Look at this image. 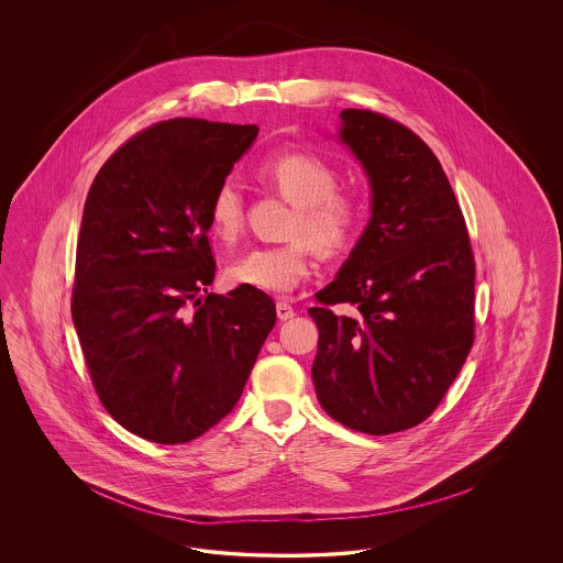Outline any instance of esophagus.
I'll return each instance as SVG.
<instances>
[{"label": "esophagus", "mask_w": 563, "mask_h": 563, "mask_svg": "<svg viewBox=\"0 0 563 563\" xmlns=\"http://www.w3.org/2000/svg\"><path fill=\"white\" fill-rule=\"evenodd\" d=\"M276 314H278L280 321H289V319L295 317L294 306L289 301H285V299L276 301Z\"/></svg>", "instance_id": "34e87169"}]
</instances>
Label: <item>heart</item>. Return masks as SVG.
<instances>
[{"label": "heart", "instance_id": "heart-1", "mask_svg": "<svg viewBox=\"0 0 563 563\" xmlns=\"http://www.w3.org/2000/svg\"><path fill=\"white\" fill-rule=\"evenodd\" d=\"M266 188L294 205L285 236L291 241L257 246L228 268V280L268 294H289L312 274L314 246L340 255L352 246L367 217L365 198L340 188L342 173L314 152H287L260 164ZM246 200L232 177L223 179L209 202V223L217 239L234 242L244 230Z\"/></svg>", "mask_w": 563, "mask_h": 563}]
</instances>
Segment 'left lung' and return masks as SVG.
<instances>
[{
    "label": "left lung",
    "mask_w": 563,
    "mask_h": 563,
    "mask_svg": "<svg viewBox=\"0 0 563 563\" xmlns=\"http://www.w3.org/2000/svg\"><path fill=\"white\" fill-rule=\"evenodd\" d=\"M374 214L338 278L314 295L312 379L340 424L390 434L424 422L475 342V255L441 162L405 124L344 109ZM346 305L349 316L332 308Z\"/></svg>",
    "instance_id": "left-lung-1"
}]
</instances>
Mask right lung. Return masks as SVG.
Returning a JSON list of instances; mask_svg holds the SVG:
<instances>
[{
    "instance_id": "right-lung-1",
    "label": "right lung",
    "mask_w": 563,
    "mask_h": 563,
    "mask_svg": "<svg viewBox=\"0 0 563 563\" xmlns=\"http://www.w3.org/2000/svg\"><path fill=\"white\" fill-rule=\"evenodd\" d=\"M255 124L173 118L131 136L81 214L71 314L92 386L134 434L188 443L241 399L274 322L269 295L209 294V202Z\"/></svg>"
}]
</instances>
